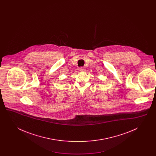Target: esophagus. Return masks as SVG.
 <instances>
[{
	"label": "esophagus",
	"instance_id": "1",
	"mask_svg": "<svg viewBox=\"0 0 156 156\" xmlns=\"http://www.w3.org/2000/svg\"><path fill=\"white\" fill-rule=\"evenodd\" d=\"M80 70L82 71V72H85V71H86V69H85V68H83V67H81L80 68Z\"/></svg>",
	"mask_w": 156,
	"mask_h": 156
}]
</instances>
